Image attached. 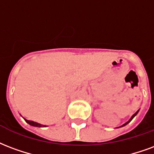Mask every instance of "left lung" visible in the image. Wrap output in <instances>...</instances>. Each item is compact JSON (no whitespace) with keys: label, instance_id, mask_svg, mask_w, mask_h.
<instances>
[{"label":"left lung","instance_id":"obj_1","mask_svg":"<svg viewBox=\"0 0 154 154\" xmlns=\"http://www.w3.org/2000/svg\"><path fill=\"white\" fill-rule=\"evenodd\" d=\"M138 112H139V110H138V111H137V112H135V114H134V115H133V116H132V117H131V119H130V120H129V121H128V122H126V123H125V124H124V125H123V126H126V124H128V123H129V122H131V120H132V119H133V118H134V117H135V115H136V114H137V113H138Z\"/></svg>","mask_w":154,"mask_h":154}]
</instances>
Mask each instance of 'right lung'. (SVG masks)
Here are the masks:
<instances>
[{
    "mask_svg": "<svg viewBox=\"0 0 154 154\" xmlns=\"http://www.w3.org/2000/svg\"><path fill=\"white\" fill-rule=\"evenodd\" d=\"M25 121H26V122H28L29 125H31V126H37V127H41V126H44V125H42V124H39L37 123V122H32V121H28L27 120V119H24Z\"/></svg>",
    "mask_w": 154,
    "mask_h": 154,
    "instance_id": "1",
    "label": "right lung"
}]
</instances>
